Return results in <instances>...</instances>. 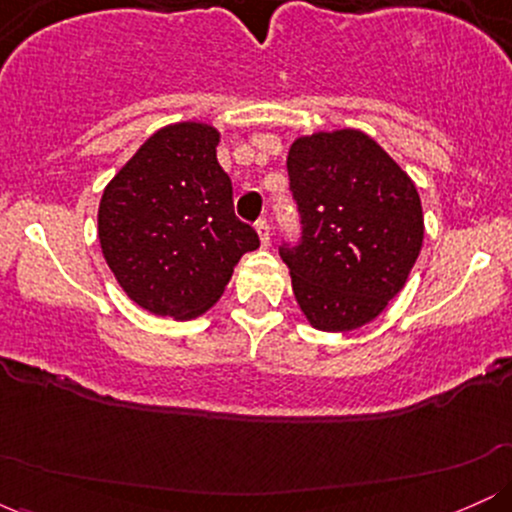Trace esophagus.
Listing matches in <instances>:
<instances>
[{
    "mask_svg": "<svg viewBox=\"0 0 512 512\" xmlns=\"http://www.w3.org/2000/svg\"><path fill=\"white\" fill-rule=\"evenodd\" d=\"M255 228H257V236H260V243H262V248H267L269 245V240H272V233H269V223L264 221V219H260L255 223Z\"/></svg>",
    "mask_w": 512,
    "mask_h": 512,
    "instance_id": "1",
    "label": "esophagus"
}]
</instances>
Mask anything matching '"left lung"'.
<instances>
[{
	"label": "left lung",
	"mask_w": 512,
	"mask_h": 512,
	"mask_svg": "<svg viewBox=\"0 0 512 512\" xmlns=\"http://www.w3.org/2000/svg\"><path fill=\"white\" fill-rule=\"evenodd\" d=\"M301 238L279 255L310 325L349 332L402 291L424 243L409 175L356 129L296 139L286 158Z\"/></svg>",
	"instance_id": "obj_1"
}]
</instances>
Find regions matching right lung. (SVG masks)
<instances>
[{"instance_id":"add662e5","label":"right lung","mask_w":512,"mask_h":512,"mask_svg":"<svg viewBox=\"0 0 512 512\" xmlns=\"http://www.w3.org/2000/svg\"><path fill=\"white\" fill-rule=\"evenodd\" d=\"M219 132L199 122L158 129L105 187L98 238L115 279L154 315L190 320L211 308L255 228L233 211L216 161Z\"/></svg>"}]
</instances>
